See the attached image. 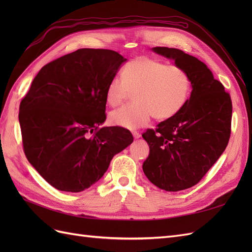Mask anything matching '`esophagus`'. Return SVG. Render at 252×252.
Segmentation results:
<instances>
[{
	"label": "esophagus",
	"mask_w": 252,
	"mask_h": 252,
	"mask_svg": "<svg viewBox=\"0 0 252 252\" xmlns=\"http://www.w3.org/2000/svg\"><path fill=\"white\" fill-rule=\"evenodd\" d=\"M132 135H133L134 139H139L140 136H141V134H140L138 131H133V132H132Z\"/></svg>",
	"instance_id": "1"
}]
</instances>
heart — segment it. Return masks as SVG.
<instances>
[{
    "mask_svg": "<svg viewBox=\"0 0 252 252\" xmlns=\"http://www.w3.org/2000/svg\"><path fill=\"white\" fill-rule=\"evenodd\" d=\"M192 82L180 66L147 57L135 58L124 66L122 78L113 77L105 89L106 102L117 107L133 91L134 102L110 113L111 124L136 129L152 116L164 121L178 114L189 100Z\"/></svg>",
    "mask_w": 252,
    "mask_h": 252,
    "instance_id": "obj_1",
    "label": "heart"
}]
</instances>
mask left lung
Returning a JSON list of instances; mask_svg holds the SVG:
<instances>
[{
  "label": "left lung",
  "mask_w": 252,
  "mask_h": 252,
  "mask_svg": "<svg viewBox=\"0 0 252 252\" xmlns=\"http://www.w3.org/2000/svg\"><path fill=\"white\" fill-rule=\"evenodd\" d=\"M172 59L189 73L192 91L174 117L142 134L149 145L143 164L148 180L166 191H179L199 183L226 149L231 132L232 103L223 84L200 60L180 49L152 48Z\"/></svg>",
  "instance_id": "obj_1"
}]
</instances>
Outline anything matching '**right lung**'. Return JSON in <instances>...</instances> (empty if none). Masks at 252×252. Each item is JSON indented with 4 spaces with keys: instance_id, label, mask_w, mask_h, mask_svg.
<instances>
[{
    "instance_id": "right-lung-1",
    "label": "right lung",
    "mask_w": 252,
    "mask_h": 252,
    "mask_svg": "<svg viewBox=\"0 0 252 252\" xmlns=\"http://www.w3.org/2000/svg\"><path fill=\"white\" fill-rule=\"evenodd\" d=\"M126 59L83 48L42 67L20 104L24 154L51 186L80 192L100 180L114 155L133 142L106 120L105 89Z\"/></svg>"
}]
</instances>
